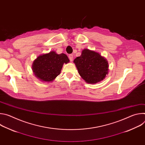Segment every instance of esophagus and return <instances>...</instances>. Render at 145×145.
Listing matches in <instances>:
<instances>
[{"label":"esophagus","mask_w":145,"mask_h":145,"mask_svg":"<svg viewBox=\"0 0 145 145\" xmlns=\"http://www.w3.org/2000/svg\"><path fill=\"white\" fill-rule=\"evenodd\" d=\"M69 59H70V61H73V54H70V55L69 56Z\"/></svg>","instance_id":"34e87169"}]
</instances>
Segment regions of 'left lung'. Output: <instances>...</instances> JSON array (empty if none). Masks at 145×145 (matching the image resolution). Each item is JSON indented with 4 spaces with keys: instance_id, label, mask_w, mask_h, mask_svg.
<instances>
[{
    "instance_id": "left-lung-1",
    "label": "left lung",
    "mask_w": 145,
    "mask_h": 145,
    "mask_svg": "<svg viewBox=\"0 0 145 145\" xmlns=\"http://www.w3.org/2000/svg\"><path fill=\"white\" fill-rule=\"evenodd\" d=\"M79 74L88 84H96L105 79L108 73L106 58L95 51L84 49L74 61Z\"/></svg>"
}]
</instances>
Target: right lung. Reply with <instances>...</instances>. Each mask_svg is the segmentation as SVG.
Returning <instances> with one entry per match:
<instances>
[{"label": "right lung", "mask_w": 145, "mask_h": 145, "mask_svg": "<svg viewBox=\"0 0 145 145\" xmlns=\"http://www.w3.org/2000/svg\"><path fill=\"white\" fill-rule=\"evenodd\" d=\"M69 63L64 53L57 54L55 51L39 55L33 61L32 70L35 76L40 81H53L61 73L64 64Z\"/></svg>", "instance_id": "obj_1"}]
</instances>
